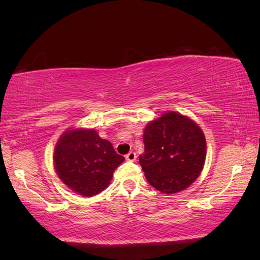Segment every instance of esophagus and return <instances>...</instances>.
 <instances>
[{"label":"esophagus","mask_w":260,"mask_h":260,"mask_svg":"<svg viewBox=\"0 0 260 260\" xmlns=\"http://www.w3.org/2000/svg\"><path fill=\"white\" fill-rule=\"evenodd\" d=\"M126 160H128V161H135L136 160V153L133 152V151H131L126 154Z\"/></svg>","instance_id":"34e87169"}]
</instances>
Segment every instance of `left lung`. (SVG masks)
Segmentation results:
<instances>
[{"instance_id": "1", "label": "left lung", "mask_w": 260, "mask_h": 260, "mask_svg": "<svg viewBox=\"0 0 260 260\" xmlns=\"http://www.w3.org/2000/svg\"><path fill=\"white\" fill-rule=\"evenodd\" d=\"M139 157L146 181L167 194L185 190L199 177L206 159V139L199 126L175 111L150 121Z\"/></svg>"}]
</instances>
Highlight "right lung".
Instances as JSON below:
<instances>
[{"label": "right lung", "instance_id": "1", "mask_svg": "<svg viewBox=\"0 0 260 260\" xmlns=\"http://www.w3.org/2000/svg\"><path fill=\"white\" fill-rule=\"evenodd\" d=\"M54 168L66 185L84 197L108 187L125 158L94 129H72L61 135L54 149Z\"/></svg>", "mask_w": 260, "mask_h": 260}]
</instances>
